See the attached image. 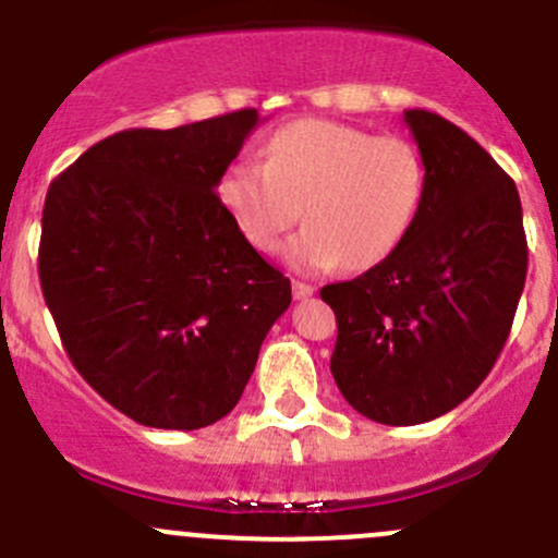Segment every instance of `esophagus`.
I'll use <instances>...</instances> for the list:
<instances>
[{"label": "esophagus", "mask_w": 558, "mask_h": 558, "mask_svg": "<svg viewBox=\"0 0 558 558\" xmlns=\"http://www.w3.org/2000/svg\"><path fill=\"white\" fill-rule=\"evenodd\" d=\"M291 291H294V300H307V296L315 294V286L305 283V280H294V283H291Z\"/></svg>", "instance_id": "obj_1"}]
</instances>
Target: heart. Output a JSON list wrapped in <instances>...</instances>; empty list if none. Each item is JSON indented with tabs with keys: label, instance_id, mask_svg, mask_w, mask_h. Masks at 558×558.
Returning a JSON list of instances; mask_svg holds the SVG:
<instances>
[{
	"label": "heart",
	"instance_id": "b5f03b06",
	"mask_svg": "<svg viewBox=\"0 0 558 558\" xmlns=\"http://www.w3.org/2000/svg\"><path fill=\"white\" fill-rule=\"evenodd\" d=\"M424 189V159L410 140L326 118L286 123L264 165L234 161L218 180L221 205L258 253H272L305 213L307 227L286 247L302 272L384 262L413 227Z\"/></svg>",
	"mask_w": 558,
	"mask_h": 558
}]
</instances>
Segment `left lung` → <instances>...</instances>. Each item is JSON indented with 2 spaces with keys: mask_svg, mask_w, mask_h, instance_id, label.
Instances as JSON below:
<instances>
[{
  "mask_svg": "<svg viewBox=\"0 0 558 558\" xmlns=\"http://www.w3.org/2000/svg\"><path fill=\"white\" fill-rule=\"evenodd\" d=\"M426 189L397 251L329 283L335 384L353 410L388 426L448 413L486 380L526 280V234L513 178L466 132L404 110Z\"/></svg>",
  "mask_w": 558,
  "mask_h": 558,
  "instance_id": "obj_1",
  "label": "left lung"
}]
</instances>
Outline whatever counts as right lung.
<instances>
[{
	"instance_id": "add662e5",
	"label": "right lung",
	"mask_w": 558,
	"mask_h": 558,
	"mask_svg": "<svg viewBox=\"0 0 558 558\" xmlns=\"http://www.w3.org/2000/svg\"><path fill=\"white\" fill-rule=\"evenodd\" d=\"M253 107L178 129H126L50 183L39 286L66 356L143 426L202 429L243 397L291 283L216 194Z\"/></svg>"
}]
</instances>
